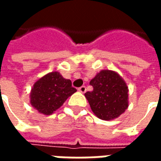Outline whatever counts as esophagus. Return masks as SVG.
Instances as JSON below:
<instances>
[{"instance_id":"34e87169","label":"esophagus","mask_w":161,"mask_h":161,"mask_svg":"<svg viewBox=\"0 0 161 161\" xmlns=\"http://www.w3.org/2000/svg\"><path fill=\"white\" fill-rule=\"evenodd\" d=\"M78 91H80L82 93H84L86 91V87L85 86H81L80 88H78Z\"/></svg>"}]
</instances>
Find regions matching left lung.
Listing matches in <instances>:
<instances>
[{"instance_id":"1","label":"left lung","mask_w":161,"mask_h":161,"mask_svg":"<svg viewBox=\"0 0 161 161\" xmlns=\"http://www.w3.org/2000/svg\"><path fill=\"white\" fill-rule=\"evenodd\" d=\"M93 91H87L92 112L99 119L110 121L119 117L128 107V88L116 71L103 70L90 82Z\"/></svg>"}]
</instances>
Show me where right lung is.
Masks as SVG:
<instances>
[{
	"label": "right lung",
	"mask_w": 161,
	"mask_h": 161,
	"mask_svg": "<svg viewBox=\"0 0 161 161\" xmlns=\"http://www.w3.org/2000/svg\"><path fill=\"white\" fill-rule=\"evenodd\" d=\"M76 91L70 79L64 78L58 71H53L34 83L30 92V103L40 114L52 115Z\"/></svg>",
	"instance_id": "add662e5"
}]
</instances>
